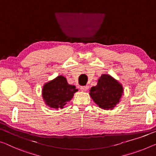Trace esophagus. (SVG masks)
<instances>
[{"label":"esophagus","mask_w":156,"mask_h":156,"mask_svg":"<svg viewBox=\"0 0 156 156\" xmlns=\"http://www.w3.org/2000/svg\"><path fill=\"white\" fill-rule=\"evenodd\" d=\"M89 89V86L86 85V86H82V87H80V90L82 91H87Z\"/></svg>","instance_id":"34e87169"}]
</instances>
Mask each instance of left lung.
<instances>
[{
  "instance_id": "left-lung-1",
  "label": "left lung",
  "mask_w": 156,
  "mask_h": 156,
  "mask_svg": "<svg viewBox=\"0 0 156 156\" xmlns=\"http://www.w3.org/2000/svg\"><path fill=\"white\" fill-rule=\"evenodd\" d=\"M123 93L122 84L108 74H102L97 85L90 90V95L96 105L103 110H113L119 103Z\"/></svg>"
}]
</instances>
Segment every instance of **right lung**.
Masks as SVG:
<instances>
[{"instance_id":"obj_1","label":"right lung","mask_w":156,"mask_h":156,"mask_svg":"<svg viewBox=\"0 0 156 156\" xmlns=\"http://www.w3.org/2000/svg\"><path fill=\"white\" fill-rule=\"evenodd\" d=\"M77 91L75 86L69 85L65 77L58 76L44 85L43 100L48 107L58 110L59 108H64Z\"/></svg>"}]
</instances>
